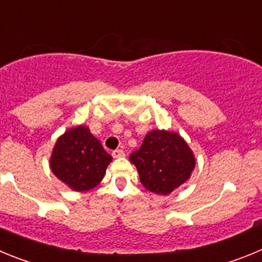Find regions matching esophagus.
<instances>
[{"mask_svg": "<svg viewBox=\"0 0 262 262\" xmlns=\"http://www.w3.org/2000/svg\"><path fill=\"white\" fill-rule=\"evenodd\" d=\"M112 157L114 158L125 157V151H124V150H121V148H117V150H115V151L112 152Z\"/></svg>", "mask_w": 262, "mask_h": 262, "instance_id": "1", "label": "esophagus"}]
</instances>
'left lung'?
Returning <instances> with one entry per match:
<instances>
[{
	"instance_id": "left-lung-1",
	"label": "left lung",
	"mask_w": 262,
	"mask_h": 262,
	"mask_svg": "<svg viewBox=\"0 0 262 262\" xmlns=\"http://www.w3.org/2000/svg\"><path fill=\"white\" fill-rule=\"evenodd\" d=\"M129 160L137 167L141 184L155 194L167 195L187 183L195 167L192 148L176 132H148Z\"/></svg>"
}]
</instances>
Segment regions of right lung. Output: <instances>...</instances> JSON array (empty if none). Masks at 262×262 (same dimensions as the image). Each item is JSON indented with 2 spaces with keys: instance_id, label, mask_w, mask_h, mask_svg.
Segmentation results:
<instances>
[{
  "instance_id": "right-lung-1",
  "label": "right lung",
  "mask_w": 262,
  "mask_h": 262,
  "mask_svg": "<svg viewBox=\"0 0 262 262\" xmlns=\"http://www.w3.org/2000/svg\"><path fill=\"white\" fill-rule=\"evenodd\" d=\"M112 157L84 125L74 126L56 141L49 167L53 175L75 192H87L103 180Z\"/></svg>"
}]
</instances>
